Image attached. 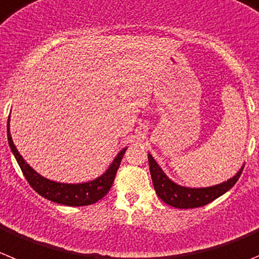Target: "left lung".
Here are the masks:
<instances>
[{
  "label": "left lung",
  "instance_id": "8db88e82",
  "mask_svg": "<svg viewBox=\"0 0 259 259\" xmlns=\"http://www.w3.org/2000/svg\"><path fill=\"white\" fill-rule=\"evenodd\" d=\"M148 158L155 193L165 204L172 205L175 208H180V209L203 207V205L209 204L210 201L215 200L218 196L224 195L226 191H229L238 182L244 168L241 167V169L236 173V176L220 185H215V186L212 187H201V189H190V187H182L170 181L165 176V173L163 172L162 168L156 164V162L150 154L148 155Z\"/></svg>",
  "mask_w": 259,
  "mask_h": 259
}]
</instances>
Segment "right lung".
Listing matches in <instances>:
<instances>
[{
  "mask_svg": "<svg viewBox=\"0 0 259 259\" xmlns=\"http://www.w3.org/2000/svg\"><path fill=\"white\" fill-rule=\"evenodd\" d=\"M9 122L10 120H7V140H9V145H10L11 151L15 155L16 162L20 165L21 172H23V175L27 179L28 184L39 195L54 201V203L63 204V205L83 207V205H90V204L96 203V201L103 199L108 194L111 185H113L114 179H115V175H117V170L119 168L120 162H122L123 155H124L127 149H123L118 154L117 158L114 159V162L109 167V169L99 179L86 182V184H60V182L50 181V180L39 176L30 165L25 163L24 159L21 158V155L19 154L18 149L14 145L10 135V128H9Z\"/></svg>",
  "mask_w": 259,
  "mask_h": 259,
  "instance_id": "1",
  "label": "right lung"
}]
</instances>
